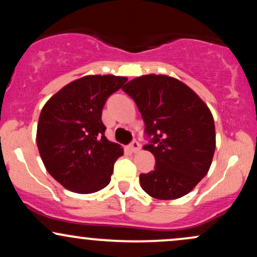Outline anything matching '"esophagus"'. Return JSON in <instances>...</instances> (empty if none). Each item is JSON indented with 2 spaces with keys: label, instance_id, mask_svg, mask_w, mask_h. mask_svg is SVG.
<instances>
[{
  "label": "esophagus",
  "instance_id": "1",
  "mask_svg": "<svg viewBox=\"0 0 257 257\" xmlns=\"http://www.w3.org/2000/svg\"><path fill=\"white\" fill-rule=\"evenodd\" d=\"M129 147H131L132 152H138L139 150L141 149V145H140V144H139V141L133 140L132 143H131V145H129Z\"/></svg>",
  "mask_w": 257,
  "mask_h": 257
}]
</instances>
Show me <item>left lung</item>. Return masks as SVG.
Returning a JSON list of instances; mask_svg holds the SVG:
<instances>
[{
  "instance_id": "obj_1",
  "label": "left lung",
  "mask_w": 257,
  "mask_h": 257,
  "mask_svg": "<svg viewBox=\"0 0 257 257\" xmlns=\"http://www.w3.org/2000/svg\"><path fill=\"white\" fill-rule=\"evenodd\" d=\"M137 104L155 170L140 174L143 190L153 198L176 199L192 191L208 173L215 152L213 114L179 79L146 75L122 88Z\"/></svg>"
}]
</instances>
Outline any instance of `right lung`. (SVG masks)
I'll return each instance as SVG.
<instances>
[{
  "mask_svg": "<svg viewBox=\"0 0 257 257\" xmlns=\"http://www.w3.org/2000/svg\"><path fill=\"white\" fill-rule=\"evenodd\" d=\"M125 77L85 76L65 85L41 111L37 147L47 172L65 188L93 193L111 181L123 149L105 137L102 107Z\"/></svg>",
  "mask_w": 257,
  "mask_h": 257,
  "instance_id": "obj_1",
  "label": "right lung"
}]
</instances>
